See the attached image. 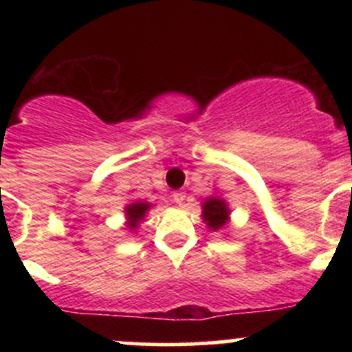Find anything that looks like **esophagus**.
Listing matches in <instances>:
<instances>
[{
	"label": "esophagus",
	"instance_id": "esophagus-1",
	"mask_svg": "<svg viewBox=\"0 0 352 352\" xmlns=\"http://www.w3.org/2000/svg\"><path fill=\"white\" fill-rule=\"evenodd\" d=\"M173 201L177 202V204H182L184 201H186V194L182 192V190H177V192H173Z\"/></svg>",
	"mask_w": 352,
	"mask_h": 352
}]
</instances>
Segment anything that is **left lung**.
Returning <instances> with one entry per match:
<instances>
[{
	"label": "left lung",
	"mask_w": 352,
	"mask_h": 352,
	"mask_svg": "<svg viewBox=\"0 0 352 352\" xmlns=\"http://www.w3.org/2000/svg\"><path fill=\"white\" fill-rule=\"evenodd\" d=\"M230 209L228 202L225 199L212 196L208 197L202 202V219L208 225L209 230L216 232V230H221L223 226L228 223Z\"/></svg>",
	"instance_id": "1"
}]
</instances>
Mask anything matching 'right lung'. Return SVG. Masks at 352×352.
Listing matches in <instances>:
<instances>
[{
    "mask_svg": "<svg viewBox=\"0 0 352 352\" xmlns=\"http://www.w3.org/2000/svg\"><path fill=\"white\" fill-rule=\"evenodd\" d=\"M151 208V204L143 201H136L131 202V204L126 206V218H127V226L131 230H136L140 221H143L144 214L148 212V209Z\"/></svg>",
    "mask_w": 352,
    "mask_h": 352,
    "instance_id": "right-lung-1",
    "label": "right lung"
}]
</instances>
